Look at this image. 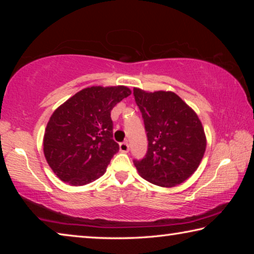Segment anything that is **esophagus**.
<instances>
[{"label":"esophagus","mask_w":254,"mask_h":254,"mask_svg":"<svg viewBox=\"0 0 254 254\" xmlns=\"http://www.w3.org/2000/svg\"><path fill=\"white\" fill-rule=\"evenodd\" d=\"M128 149H130V147H128L127 142L120 143V151H121V152H127Z\"/></svg>","instance_id":"34e87169"}]
</instances>
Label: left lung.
<instances>
[{
	"mask_svg": "<svg viewBox=\"0 0 254 254\" xmlns=\"http://www.w3.org/2000/svg\"><path fill=\"white\" fill-rule=\"evenodd\" d=\"M133 95L149 141L145 157L134 160L137 173L157 186H177L195 173L204 157L206 135L200 120L174 92L134 87Z\"/></svg>",
	"mask_w": 254,
	"mask_h": 254,
	"instance_id": "1",
	"label": "left lung"
}]
</instances>
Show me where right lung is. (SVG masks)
Returning a JSON list of instances; mask_svg holds the SVG:
<instances>
[{"label": "right lung", "instance_id": "add662e5", "mask_svg": "<svg viewBox=\"0 0 254 254\" xmlns=\"http://www.w3.org/2000/svg\"><path fill=\"white\" fill-rule=\"evenodd\" d=\"M128 95L127 86H92L54 112L45 131L44 153L60 180L83 186L104 175L119 151L111 111Z\"/></svg>", "mask_w": 254, "mask_h": 254}]
</instances>
